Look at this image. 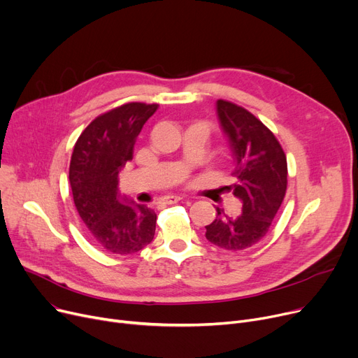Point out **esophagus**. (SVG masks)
<instances>
[{"label":"esophagus","mask_w":358,"mask_h":358,"mask_svg":"<svg viewBox=\"0 0 358 358\" xmlns=\"http://www.w3.org/2000/svg\"><path fill=\"white\" fill-rule=\"evenodd\" d=\"M180 199H182V196H179V195H169V196L163 198V203L173 205V203H178Z\"/></svg>","instance_id":"esophagus-1"}]
</instances>
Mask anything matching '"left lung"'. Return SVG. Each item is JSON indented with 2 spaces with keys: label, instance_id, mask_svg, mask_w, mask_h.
<instances>
[{
  "label": "left lung",
  "instance_id": "left-lung-1",
  "mask_svg": "<svg viewBox=\"0 0 358 358\" xmlns=\"http://www.w3.org/2000/svg\"><path fill=\"white\" fill-rule=\"evenodd\" d=\"M221 129L234 160L236 182L227 186L241 203L238 217L217 206V218L206 225L205 237L225 250H244L259 243L276 217L287 187L286 155L266 125L238 105L217 101Z\"/></svg>",
  "mask_w": 358,
  "mask_h": 358
}]
</instances>
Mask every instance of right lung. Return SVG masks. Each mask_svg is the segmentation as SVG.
<instances>
[{"mask_svg": "<svg viewBox=\"0 0 358 358\" xmlns=\"http://www.w3.org/2000/svg\"><path fill=\"white\" fill-rule=\"evenodd\" d=\"M157 103L130 102L96 117L79 136L69 182L78 214L91 240L113 255H133L150 244L157 215L118 192V175L133 159L144 122Z\"/></svg>", "mask_w": 358, "mask_h": 358, "instance_id": "right-lung-1", "label": "right lung"}]
</instances>
